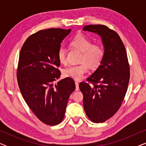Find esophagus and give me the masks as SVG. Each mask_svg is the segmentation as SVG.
Here are the masks:
<instances>
[{
    "mask_svg": "<svg viewBox=\"0 0 146 146\" xmlns=\"http://www.w3.org/2000/svg\"><path fill=\"white\" fill-rule=\"evenodd\" d=\"M75 84H76V90L78 91L79 90V83H78V82L75 80Z\"/></svg>",
    "mask_w": 146,
    "mask_h": 146,
    "instance_id": "obj_1",
    "label": "esophagus"
}]
</instances>
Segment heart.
<instances>
[{
  "mask_svg": "<svg viewBox=\"0 0 146 146\" xmlns=\"http://www.w3.org/2000/svg\"><path fill=\"white\" fill-rule=\"evenodd\" d=\"M74 48L82 52L80 64L69 66L64 69L63 74L65 76L78 80L88 71L89 66L92 68H96L100 64L104 56V50L99 44H94L89 38L83 35H78L71 41ZM57 58L60 62L63 64L66 63V49L60 46L58 50Z\"/></svg>",
  "mask_w": 146,
  "mask_h": 146,
  "instance_id": "heart-1",
  "label": "heart"
}]
</instances>
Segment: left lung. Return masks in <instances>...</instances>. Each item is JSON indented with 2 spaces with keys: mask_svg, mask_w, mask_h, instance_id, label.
Here are the masks:
<instances>
[{
  "mask_svg": "<svg viewBox=\"0 0 146 146\" xmlns=\"http://www.w3.org/2000/svg\"><path fill=\"white\" fill-rule=\"evenodd\" d=\"M83 31L100 36L104 47L100 65L86 82L79 84L87 116L93 122L102 123L117 112L124 99L129 80L128 60L116 32L102 25L85 26Z\"/></svg>",
  "mask_w": 146,
  "mask_h": 146,
  "instance_id": "obj_1",
  "label": "left lung"
}]
</instances>
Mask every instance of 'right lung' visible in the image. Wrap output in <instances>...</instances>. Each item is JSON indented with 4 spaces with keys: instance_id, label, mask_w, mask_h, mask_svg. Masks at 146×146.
<instances>
[{
    "instance_id": "1",
    "label": "right lung",
    "mask_w": 146,
    "mask_h": 146,
    "mask_svg": "<svg viewBox=\"0 0 146 146\" xmlns=\"http://www.w3.org/2000/svg\"><path fill=\"white\" fill-rule=\"evenodd\" d=\"M70 31L42 30L26 40L20 52L17 72L20 90L30 109L47 125L63 120L68 98L76 88L69 77L54 84L60 76L58 50Z\"/></svg>"
}]
</instances>
